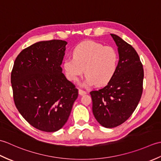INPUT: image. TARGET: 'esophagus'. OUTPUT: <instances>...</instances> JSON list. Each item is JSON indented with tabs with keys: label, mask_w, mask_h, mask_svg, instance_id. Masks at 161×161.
Here are the masks:
<instances>
[{
	"label": "esophagus",
	"mask_w": 161,
	"mask_h": 161,
	"mask_svg": "<svg viewBox=\"0 0 161 161\" xmlns=\"http://www.w3.org/2000/svg\"><path fill=\"white\" fill-rule=\"evenodd\" d=\"M79 94L80 95H86V92L84 91L81 89H79Z\"/></svg>",
	"instance_id": "1"
}]
</instances>
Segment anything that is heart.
<instances>
[{"label":"heart","mask_w":161,"mask_h":161,"mask_svg":"<svg viewBox=\"0 0 161 161\" xmlns=\"http://www.w3.org/2000/svg\"><path fill=\"white\" fill-rule=\"evenodd\" d=\"M73 57L66 58L63 62L65 74L70 81L77 80L84 72L86 85L105 86L118 69L119 57L114 47L93 41L78 44L73 50Z\"/></svg>","instance_id":"b5f03b06"}]
</instances>
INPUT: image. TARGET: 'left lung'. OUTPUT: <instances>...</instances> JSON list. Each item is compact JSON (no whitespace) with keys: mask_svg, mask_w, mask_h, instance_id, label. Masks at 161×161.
Returning <instances> with one entry per match:
<instances>
[{"mask_svg":"<svg viewBox=\"0 0 161 161\" xmlns=\"http://www.w3.org/2000/svg\"><path fill=\"white\" fill-rule=\"evenodd\" d=\"M118 46L119 61L114 78L107 86L90 94L95 119L106 128L122 125L137 107L142 93L144 70L135 49L111 34Z\"/></svg>","mask_w":161,"mask_h":161,"instance_id":"obj_1","label":"left lung"}]
</instances>
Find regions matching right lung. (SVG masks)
Returning a JSON list of instances; mask_svg holds the SVG:
<instances>
[{
    "mask_svg": "<svg viewBox=\"0 0 161 161\" xmlns=\"http://www.w3.org/2000/svg\"><path fill=\"white\" fill-rule=\"evenodd\" d=\"M67 42H39L23 49L11 73L14 101L23 118L34 127L54 132L67 122L78 89L62 73Z\"/></svg>",
    "mask_w": 161,
    "mask_h": 161,
    "instance_id": "1",
    "label": "right lung"
}]
</instances>
